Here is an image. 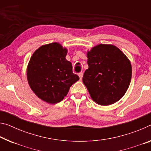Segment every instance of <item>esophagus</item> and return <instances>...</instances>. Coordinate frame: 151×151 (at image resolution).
I'll list each match as a JSON object with an SVG mask.
<instances>
[{
	"label": "esophagus",
	"mask_w": 151,
	"mask_h": 151,
	"mask_svg": "<svg viewBox=\"0 0 151 151\" xmlns=\"http://www.w3.org/2000/svg\"><path fill=\"white\" fill-rule=\"evenodd\" d=\"M83 76V73H78V76H79L80 80H82Z\"/></svg>",
	"instance_id": "obj_1"
}]
</instances>
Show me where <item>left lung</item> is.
Masks as SVG:
<instances>
[{"label":"left lung","instance_id":"obj_1","mask_svg":"<svg viewBox=\"0 0 151 151\" xmlns=\"http://www.w3.org/2000/svg\"><path fill=\"white\" fill-rule=\"evenodd\" d=\"M88 68L83 82L92 99L101 106L119 101L130 85L132 66L128 58L114 45L99 44L87 52Z\"/></svg>","mask_w":151,"mask_h":151}]
</instances>
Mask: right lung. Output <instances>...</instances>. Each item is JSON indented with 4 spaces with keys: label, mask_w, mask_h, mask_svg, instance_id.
<instances>
[{
    "label": "right lung",
    "mask_w": 151,
    "mask_h": 151,
    "mask_svg": "<svg viewBox=\"0 0 151 151\" xmlns=\"http://www.w3.org/2000/svg\"><path fill=\"white\" fill-rule=\"evenodd\" d=\"M67 50L59 43L42 45L31 57L27 66L29 85L37 96L48 104L61 101L79 77L73 73L66 59Z\"/></svg>",
    "instance_id": "1"
}]
</instances>
